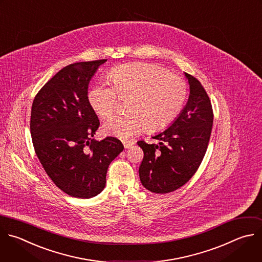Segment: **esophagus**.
<instances>
[{
	"mask_svg": "<svg viewBox=\"0 0 262 262\" xmlns=\"http://www.w3.org/2000/svg\"><path fill=\"white\" fill-rule=\"evenodd\" d=\"M134 145H135V142H134V141H124V142H123V146H124L125 149H128V148H130L132 146H134Z\"/></svg>",
	"mask_w": 262,
	"mask_h": 262,
	"instance_id": "34e87169",
	"label": "esophagus"
}]
</instances>
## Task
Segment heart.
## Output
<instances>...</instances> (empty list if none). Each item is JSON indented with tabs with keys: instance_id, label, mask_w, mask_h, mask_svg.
<instances>
[{
	"instance_id": "obj_1",
	"label": "heart",
	"mask_w": 262,
	"mask_h": 262,
	"mask_svg": "<svg viewBox=\"0 0 262 262\" xmlns=\"http://www.w3.org/2000/svg\"><path fill=\"white\" fill-rule=\"evenodd\" d=\"M108 84L95 86L89 94L94 110L103 118L111 116L120 98L132 100L127 115H115L104 124L107 135L122 140L132 139L148 125L158 130L168 125L184 107L187 84L179 76L149 63L124 64L114 69Z\"/></svg>"
}]
</instances>
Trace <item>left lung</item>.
Masks as SVG:
<instances>
[{
    "mask_svg": "<svg viewBox=\"0 0 262 262\" xmlns=\"http://www.w3.org/2000/svg\"><path fill=\"white\" fill-rule=\"evenodd\" d=\"M189 98L166 129L156 134L157 144L139 141L144 152L139 168L142 185L154 193H168L187 183L199 168L208 148L213 125L210 99L193 76L184 73Z\"/></svg>",
    "mask_w": 262,
    "mask_h": 262,
    "instance_id": "8db88e82",
    "label": "left lung"
}]
</instances>
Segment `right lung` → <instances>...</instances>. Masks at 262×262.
Segmentation results:
<instances>
[{
    "mask_svg": "<svg viewBox=\"0 0 262 262\" xmlns=\"http://www.w3.org/2000/svg\"><path fill=\"white\" fill-rule=\"evenodd\" d=\"M106 61L62 68L40 90L32 106L31 135L36 154L53 183L77 199H91L104 190L109 164L123 150L116 138L94 139L100 121L87 90Z\"/></svg>",
    "mask_w": 262,
    "mask_h": 262,
    "instance_id": "add662e5",
    "label": "right lung"
}]
</instances>
